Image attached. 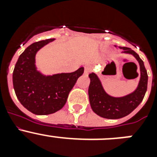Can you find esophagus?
<instances>
[{
    "mask_svg": "<svg viewBox=\"0 0 157 157\" xmlns=\"http://www.w3.org/2000/svg\"><path fill=\"white\" fill-rule=\"evenodd\" d=\"M91 71H92V67L90 66H86L85 70H84V74L88 75L89 73H90Z\"/></svg>",
    "mask_w": 157,
    "mask_h": 157,
    "instance_id": "1",
    "label": "esophagus"
}]
</instances>
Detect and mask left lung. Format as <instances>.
Masks as SVG:
<instances>
[{"instance_id": "1", "label": "left lung", "mask_w": 157, "mask_h": 157, "mask_svg": "<svg viewBox=\"0 0 157 157\" xmlns=\"http://www.w3.org/2000/svg\"><path fill=\"white\" fill-rule=\"evenodd\" d=\"M123 49L122 53L130 54L134 56L140 67V79L137 88L132 93L123 97H112L105 90L99 77L92 72L89 75L90 83L88 94L92 110L98 116L105 119L116 120L125 117L141 104L147 90L148 75L144 62L131 48L116 46Z\"/></svg>"}]
</instances>
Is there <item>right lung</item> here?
Here are the masks:
<instances>
[{
	"mask_svg": "<svg viewBox=\"0 0 157 157\" xmlns=\"http://www.w3.org/2000/svg\"><path fill=\"white\" fill-rule=\"evenodd\" d=\"M54 38L34 42L19 56L12 75V82L18 100L24 108L35 115L55 113L64 106L70 91L84 67L71 73L45 75L37 70L36 54Z\"/></svg>",
	"mask_w": 157,
	"mask_h": 157,
	"instance_id": "obj_1",
	"label": "right lung"
}]
</instances>
